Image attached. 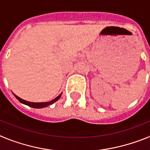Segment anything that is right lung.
Listing matches in <instances>:
<instances>
[{
  "label": "right lung",
  "mask_w": 150,
  "mask_h": 150,
  "mask_svg": "<svg viewBox=\"0 0 150 150\" xmlns=\"http://www.w3.org/2000/svg\"><path fill=\"white\" fill-rule=\"evenodd\" d=\"M14 95H15L16 98L21 102V103H22V104H26V105L29 106V107H34V108H43V107H48L49 105H50V104H52L53 103H55V101H57V100L60 98V96L62 95V94H61V95H59V96L57 97L55 99H54V100H51V101H50V102H43V103H34V102H29V101H27V100H23V99L20 98L19 97H18L17 95H16L15 94H14Z\"/></svg>",
  "instance_id": "1"
}]
</instances>
